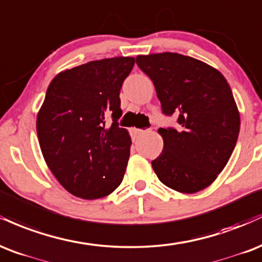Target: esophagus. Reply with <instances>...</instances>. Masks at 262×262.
<instances>
[{"label": "esophagus", "mask_w": 262, "mask_h": 262, "mask_svg": "<svg viewBox=\"0 0 262 262\" xmlns=\"http://www.w3.org/2000/svg\"><path fill=\"white\" fill-rule=\"evenodd\" d=\"M150 131V128H147V130H140V128H134V130H132V134L135 135V136H141V135H143V134H146V132H149Z\"/></svg>", "instance_id": "obj_1"}]
</instances>
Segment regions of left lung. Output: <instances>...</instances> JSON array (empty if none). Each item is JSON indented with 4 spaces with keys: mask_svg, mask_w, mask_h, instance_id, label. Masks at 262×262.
I'll list each match as a JSON object with an SVG mask.
<instances>
[{
    "mask_svg": "<svg viewBox=\"0 0 262 262\" xmlns=\"http://www.w3.org/2000/svg\"><path fill=\"white\" fill-rule=\"evenodd\" d=\"M152 79L162 113L178 116V127H161L164 147L152 161L158 179L175 191H201L228 163L241 128L232 89L222 73L190 56L138 55Z\"/></svg>",
    "mask_w": 262,
    "mask_h": 262,
    "instance_id": "left-lung-1",
    "label": "left lung"
}]
</instances>
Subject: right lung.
<instances>
[{"label": "right lung", "instance_id": "right-lung-1", "mask_svg": "<svg viewBox=\"0 0 262 262\" xmlns=\"http://www.w3.org/2000/svg\"><path fill=\"white\" fill-rule=\"evenodd\" d=\"M134 64V57L91 61L60 72L46 91L36 119L40 148L58 183L77 198H104L124 179L131 138L119 126V95Z\"/></svg>", "mask_w": 262, "mask_h": 262}]
</instances>
